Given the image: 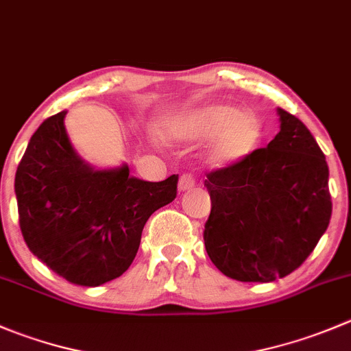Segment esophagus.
Masks as SVG:
<instances>
[{
  "mask_svg": "<svg viewBox=\"0 0 351 351\" xmlns=\"http://www.w3.org/2000/svg\"><path fill=\"white\" fill-rule=\"evenodd\" d=\"M193 185H195V178H193V175H190V173H183V175L180 176L178 180L180 192H186V190L192 189Z\"/></svg>",
  "mask_w": 351,
  "mask_h": 351,
  "instance_id": "esophagus-1",
  "label": "esophagus"
}]
</instances>
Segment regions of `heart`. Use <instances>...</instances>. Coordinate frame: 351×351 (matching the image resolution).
<instances>
[{
	"label": "heart",
	"instance_id": "obj_1",
	"mask_svg": "<svg viewBox=\"0 0 351 351\" xmlns=\"http://www.w3.org/2000/svg\"><path fill=\"white\" fill-rule=\"evenodd\" d=\"M166 134L178 141L214 138L209 151L210 162L233 165L254 152L261 141V125L250 114H241L230 104H207L166 123Z\"/></svg>",
	"mask_w": 351,
	"mask_h": 351
}]
</instances>
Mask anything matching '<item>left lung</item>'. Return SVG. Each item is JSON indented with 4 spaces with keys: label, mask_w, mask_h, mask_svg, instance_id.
Returning a JSON list of instances; mask_svg holds the SVG:
<instances>
[{
    "label": "left lung",
    "mask_w": 351,
    "mask_h": 351,
    "mask_svg": "<svg viewBox=\"0 0 351 351\" xmlns=\"http://www.w3.org/2000/svg\"><path fill=\"white\" fill-rule=\"evenodd\" d=\"M281 130L267 147L207 175L210 214L204 243L231 280L269 283L300 267L332 213L324 154L308 128L278 108Z\"/></svg>",
    "instance_id": "obj_1"
}]
</instances>
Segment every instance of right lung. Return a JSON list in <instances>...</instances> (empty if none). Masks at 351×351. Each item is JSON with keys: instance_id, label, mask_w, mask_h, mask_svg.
<instances>
[{"instance_id": "1", "label": "right lung", "mask_w": 351, "mask_h": 351, "mask_svg": "<svg viewBox=\"0 0 351 351\" xmlns=\"http://www.w3.org/2000/svg\"><path fill=\"white\" fill-rule=\"evenodd\" d=\"M64 114L40 123L16 168L20 230L58 276L99 287L130 267L151 214L175 200L178 175L144 182L127 165L90 168L68 141Z\"/></svg>"}]
</instances>
